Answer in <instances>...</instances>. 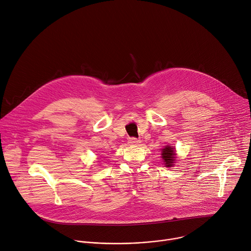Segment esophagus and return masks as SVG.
Listing matches in <instances>:
<instances>
[{
  "mask_svg": "<svg viewBox=\"0 0 251 251\" xmlns=\"http://www.w3.org/2000/svg\"><path fill=\"white\" fill-rule=\"evenodd\" d=\"M128 142H129V144H131V145H138L140 143V140H138L135 137H131V138H129Z\"/></svg>",
  "mask_w": 251,
  "mask_h": 251,
  "instance_id": "obj_1",
  "label": "esophagus"
}]
</instances>
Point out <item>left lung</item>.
<instances>
[{"instance_id": "left-lung-1", "label": "left lung", "mask_w": 251, "mask_h": 251, "mask_svg": "<svg viewBox=\"0 0 251 251\" xmlns=\"http://www.w3.org/2000/svg\"><path fill=\"white\" fill-rule=\"evenodd\" d=\"M175 149L171 146L166 147L165 149L162 150V158L164 160V162L166 163V167H172L173 163H174V159L175 157Z\"/></svg>"}]
</instances>
